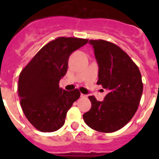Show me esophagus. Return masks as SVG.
<instances>
[{
  "label": "esophagus",
  "mask_w": 159,
  "mask_h": 159,
  "mask_svg": "<svg viewBox=\"0 0 159 159\" xmlns=\"http://www.w3.org/2000/svg\"><path fill=\"white\" fill-rule=\"evenodd\" d=\"M80 96L82 97V98H84V99H87V98H88V95H84V94H82V93H81Z\"/></svg>",
  "instance_id": "34e87169"
}]
</instances>
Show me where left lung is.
Masks as SVG:
<instances>
[{"label":"left lung","instance_id":"1","mask_svg":"<svg viewBox=\"0 0 159 159\" xmlns=\"http://www.w3.org/2000/svg\"><path fill=\"white\" fill-rule=\"evenodd\" d=\"M99 64L97 84L108 90L102 102L88 97L92 108L84 114L88 127L111 133L127 124L137 111L143 84L139 69L121 48L103 40H90Z\"/></svg>","mask_w":159,"mask_h":159}]
</instances>
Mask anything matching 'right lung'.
Listing matches in <instances>:
<instances>
[{
    "instance_id": "add662e5",
    "label": "right lung",
    "mask_w": 159,
    "mask_h": 159,
    "mask_svg": "<svg viewBox=\"0 0 159 159\" xmlns=\"http://www.w3.org/2000/svg\"><path fill=\"white\" fill-rule=\"evenodd\" d=\"M88 39L60 36L48 42L20 71L17 92L22 111L31 124L41 132L62 127L67 111L80 96L79 89L67 92L59 83L67 72L71 52Z\"/></svg>"
}]
</instances>
